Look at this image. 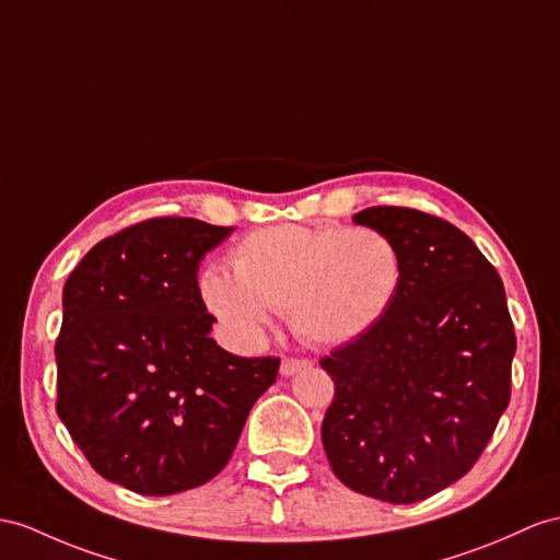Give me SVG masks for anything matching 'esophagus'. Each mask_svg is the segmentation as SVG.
I'll use <instances>...</instances> for the list:
<instances>
[{
    "instance_id": "1",
    "label": "esophagus",
    "mask_w": 560,
    "mask_h": 560,
    "mask_svg": "<svg viewBox=\"0 0 560 560\" xmlns=\"http://www.w3.org/2000/svg\"><path fill=\"white\" fill-rule=\"evenodd\" d=\"M304 368H311V361L308 359H292V357H284L282 363H280V373L288 377V375H294L299 371H304Z\"/></svg>"
}]
</instances>
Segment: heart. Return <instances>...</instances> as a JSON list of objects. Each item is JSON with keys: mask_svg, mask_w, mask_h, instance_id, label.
<instances>
[{"mask_svg": "<svg viewBox=\"0 0 560 560\" xmlns=\"http://www.w3.org/2000/svg\"><path fill=\"white\" fill-rule=\"evenodd\" d=\"M230 266L233 276L203 272L201 296L244 345L276 311L308 345H347L387 316L404 284L399 244L368 225H272L244 237Z\"/></svg>", "mask_w": 560, "mask_h": 560, "instance_id": "obj_1", "label": "heart"}]
</instances>
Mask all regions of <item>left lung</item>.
Instances as JSON below:
<instances>
[{"label":"left lung","instance_id":"obj_1","mask_svg":"<svg viewBox=\"0 0 560 560\" xmlns=\"http://www.w3.org/2000/svg\"><path fill=\"white\" fill-rule=\"evenodd\" d=\"M353 221L399 244L404 284L383 320L320 359L335 383L320 438L353 492L416 503L460 480L492 440L515 330L497 268L463 230L406 207Z\"/></svg>","mask_w":560,"mask_h":560}]
</instances>
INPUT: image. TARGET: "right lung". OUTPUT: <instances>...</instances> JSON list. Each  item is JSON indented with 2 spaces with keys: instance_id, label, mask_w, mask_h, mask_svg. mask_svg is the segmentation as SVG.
Listing matches in <instances>:
<instances>
[{
  "instance_id": "obj_1",
  "label": "right lung",
  "mask_w": 560,
  "mask_h": 560,
  "mask_svg": "<svg viewBox=\"0 0 560 560\" xmlns=\"http://www.w3.org/2000/svg\"><path fill=\"white\" fill-rule=\"evenodd\" d=\"M235 228L161 215L94 244L63 284L57 413L108 482L166 497L233 456L280 359H242L209 337L203 254Z\"/></svg>"
}]
</instances>
